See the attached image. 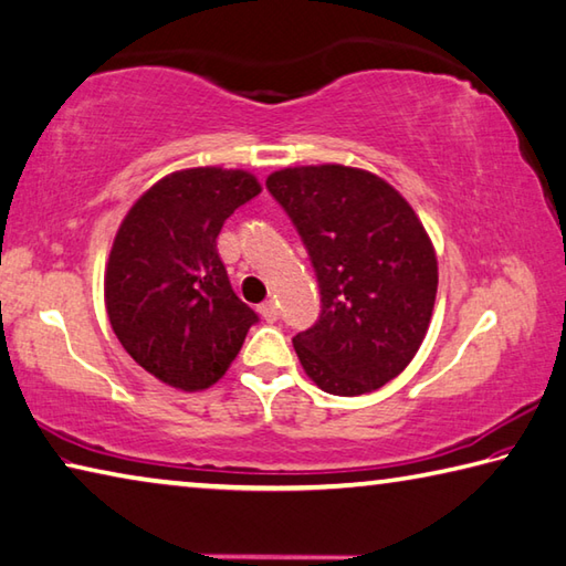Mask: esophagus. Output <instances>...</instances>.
I'll list each match as a JSON object with an SVG mask.
<instances>
[{
  "label": "esophagus",
  "instance_id": "34e87169",
  "mask_svg": "<svg viewBox=\"0 0 566 566\" xmlns=\"http://www.w3.org/2000/svg\"><path fill=\"white\" fill-rule=\"evenodd\" d=\"M260 314H262L264 322H270V324H274L276 318H280V312H276V304H274V302L260 304Z\"/></svg>",
  "mask_w": 566,
  "mask_h": 566
}]
</instances>
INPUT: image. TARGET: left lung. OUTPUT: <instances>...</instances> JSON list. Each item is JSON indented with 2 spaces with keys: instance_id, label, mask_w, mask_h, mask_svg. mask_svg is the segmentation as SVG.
<instances>
[{
  "instance_id": "8db88e82",
  "label": "left lung",
  "mask_w": 566,
  "mask_h": 566,
  "mask_svg": "<svg viewBox=\"0 0 566 566\" xmlns=\"http://www.w3.org/2000/svg\"><path fill=\"white\" fill-rule=\"evenodd\" d=\"M266 190L290 214L322 292L316 324L294 338L306 376L334 396L386 386L423 344L438 260L410 205L374 172L284 168Z\"/></svg>"
}]
</instances>
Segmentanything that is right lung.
Returning a JSON list of instances; mask_svg holds the SVG:
<instances>
[{
  "instance_id": "1",
  "label": "right lung",
  "mask_w": 566,
  "mask_h": 566,
  "mask_svg": "<svg viewBox=\"0 0 566 566\" xmlns=\"http://www.w3.org/2000/svg\"><path fill=\"white\" fill-rule=\"evenodd\" d=\"M260 192L244 170L190 168L158 180L120 222L106 266V312L123 348L158 381L210 388L256 324L232 290L218 234Z\"/></svg>"
}]
</instances>
